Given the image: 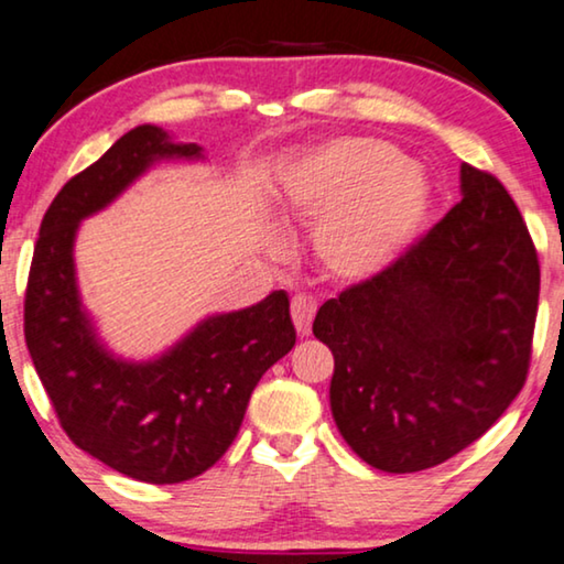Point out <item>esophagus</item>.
Returning a JSON list of instances; mask_svg holds the SVG:
<instances>
[{
  "label": "esophagus",
  "instance_id": "34e87169",
  "mask_svg": "<svg viewBox=\"0 0 564 564\" xmlns=\"http://www.w3.org/2000/svg\"><path fill=\"white\" fill-rule=\"evenodd\" d=\"M291 316H293V326H296L299 336H308L311 322H314V316H316V301L308 296H293Z\"/></svg>",
  "mask_w": 564,
  "mask_h": 564
}]
</instances>
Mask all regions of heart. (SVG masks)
Returning <instances> with one entry per match:
<instances>
[{"mask_svg":"<svg viewBox=\"0 0 564 564\" xmlns=\"http://www.w3.org/2000/svg\"><path fill=\"white\" fill-rule=\"evenodd\" d=\"M427 215L425 180L390 144L334 141L311 154L289 192V220H322L316 256L336 279L382 271L415 238Z\"/></svg>","mask_w":564,"mask_h":564,"instance_id":"obj_1","label":"heart"}]
</instances>
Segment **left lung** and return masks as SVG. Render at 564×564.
Masks as SVG:
<instances>
[{"label":"left lung","instance_id":"8db88e82","mask_svg":"<svg viewBox=\"0 0 564 564\" xmlns=\"http://www.w3.org/2000/svg\"><path fill=\"white\" fill-rule=\"evenodd\" d=\"M460 202L372 279L329 299L332 415L372 468L413 474L489 431L524 388L540 260L497 176L460 166Z\"/></svg>","mask_w":564,"mask_h":564}]
</instances>
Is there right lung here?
Listing matches in <instances>:
<instances>
[{"instance_id":"right-lung-1","label":"right lung","mask_w":564,"mask_h":564,"mask_svg":"<svg viewBox=\"0 0 564 564\" xmlns=\"http://www.w3.org/2000/svg\"><path fill=\"white\" fill-rule=\"evenodd\" d=\"M197 159L156 126H137L57 192L40 225L24 291V341L55 415L80 451L147 484L205 474L240 431L260 377L296 344L289 296L209 316L151 362H123L96 339L75 285L73 240L156 159Z\"/></svg>"}]
</instances>
